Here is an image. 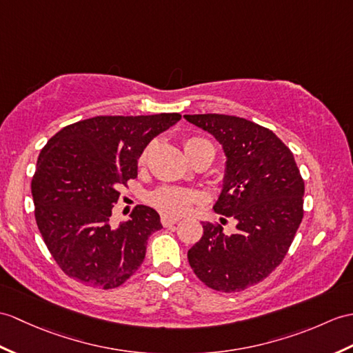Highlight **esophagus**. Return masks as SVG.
<instances>
[{"label": "esophagus", "mask_w": 353, "mask_h": 353, "mask_svg": "<svg viewBox=\"0 0 353 353\" xmlns=\"http://www.w3.org/2000/svg\"><path fill=\"white\" fill-rule=\"evenodd\" d=\"M179 221V218H176V216H170V215H162V218H161V223H162V225L163 227H171V225H174L176 223Z\"/></svg>", "instance_id": "obj_1"}]
</instances>
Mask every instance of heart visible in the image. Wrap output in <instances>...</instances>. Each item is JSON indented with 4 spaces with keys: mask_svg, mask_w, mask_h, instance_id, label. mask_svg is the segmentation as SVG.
<instances>
[{
    "mask_svg": "<svg viewBox=\"0 0 353 353\" xmlns=\"http://www.w3.org/2000/svg\"><path fill=\"white\" fill-rule=\"evenodd\" d=\"M204 141L201 138H190L185 141V150H191L194 147L200 145ZM147 157V152H144L139 158V162H144ZM150 201L153 206H157L163 214L168 215H183L190 210L194 204L199 201V195L195 192L185 190V188L177 186H163L154 191L150 195Z\"/></svg>",
    "mask_w": 353,
    "mask_h": 353,
    "instance_id": "b5f03b06",
    "label": "heart"
}]
</instances>
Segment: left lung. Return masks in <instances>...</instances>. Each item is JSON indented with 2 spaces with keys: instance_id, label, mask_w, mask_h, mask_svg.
I'll list each match as a JSON object with an SVG mask.
<instances>
[{
  "instance_id": "left-lung-1",
  "label": "left lung",
  "mask_w": 353,
  "mask_h": 353,
  "mask_svg": "<svg viewBox=\"0 0 353 353\" xmlns=\"http://www.w3.org/2000/svg\"><path fill=\"white\" fill-rule=\"evenodd\" d=\"M183 117L223 145V190L214 210L236 221L233 234L203 223L188 261L208 288L245 290L265 280L288 254L304 216V180L293 153L272 130L224 114Z\"/></svg>"
}]
</instances>
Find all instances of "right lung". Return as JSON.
<instances>
[{
  "label": "right lung",
  "mask_w": 353,
  "mask_h": 353,
  "mask_svg": "<svg viewBox=\"0 0 353 353\" xmlns=\"http://www.w3.org/2000/svg\"><path fill=\"white\" fill-rule=\"evenodd\" d=\"M180 114L99 116L57 132L39 154L31 182L36 223L65 275L103 290L119 288L141 266L159 214L139 204L111 227L120 188L138 174V159Z\"/></svg>",
  "instance_id": "obj_1"
}]
</instances>
